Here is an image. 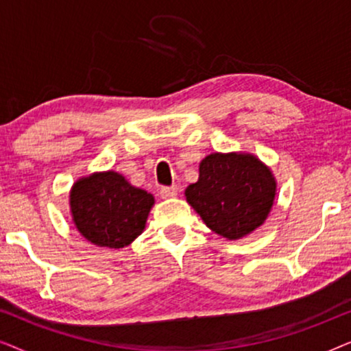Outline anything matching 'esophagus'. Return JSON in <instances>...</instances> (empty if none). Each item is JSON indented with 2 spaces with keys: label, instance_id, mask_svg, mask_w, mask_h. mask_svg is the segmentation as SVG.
I'll return each mask as SVG.
<instances>
[{
  "label": "esophagus",
  "instance_id": "1",
  "mask_svg": "<svg viewBox=\"0 0 351 351\" xmlns=\"http://www.w3.org/2000/svg\"><path fill=\"white\" fill-rule=\"evenodd\" d=\"M179 193V189H177L176 185H171V186H161L160 190V195L161 198H174Z\"/></svg>",
  "mask_w": 351,
  "mask_h": 351
}]
</instances>
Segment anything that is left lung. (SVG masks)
I'll return each instance as SVG.
<instances>
[{
	"label": "left lung",
	"mask_w": 351,
	"mask_h": 351,
	"mask_svg": "<svg viewBox=\"0 0 351 351\" xmlns=\"http://www.w3.org/2000/svg\"><path fill=\"white\" fill-rule=\"evenodd\" d=\"M276 195L271 171L256 156L213 153L199 165V179L185 196L204 223L220 237L243 238L261 227Z\"/></svg>",
	"instance_id": "8db88e82"
}]
</instances>
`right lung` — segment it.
<instances>
[{
	"mask_svg": "<svg viewBox=\"0 0 351 351\" xmlns=\"http://www.w3.org/2000/svg\"><path fill=\"white\" fill-rule=\"evenodd\" d=\"M153 196L108 171L80 179L70 193V208L80 233L100 247H124L145 228Z\"/></svg>",
	"mask_w": 351,
	"mask_h": 351,
	"instance_id": "add662e5",
	"label": "right lung"
}]
</instances>
